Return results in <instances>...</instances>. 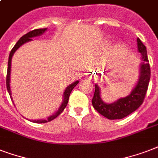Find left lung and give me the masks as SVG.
<instances>
[{
  "instance_id": "8db88e82",
  "label": "left lung",
  "mask_w": 158,
  "mask_h": 158,
  "mask_svg": "<svg viewBox=\"0 0 158 158\" xmlns=\"http://www.w3.org/2000/svg\"><path fill=\"white\" fill-rule=\"evenodd\" d=\"M138 50L142 55L143 63L140 66L139 79L136 86L129 96L119 99L113 103L107 104L103 102L100 95V89L95 85V92L92 99V104L94 109L109 120H118L127 116L138 108L144 101L149 84L151 70L147 56V50L139 38L137 39Z\"/></svg>"
}]
</instances>
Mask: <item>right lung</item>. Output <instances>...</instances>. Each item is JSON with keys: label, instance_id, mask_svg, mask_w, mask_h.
Here are the masks:
<instances>
[{"label": "right lung", "instance_id": "add662e5", "mask_svg": "<svg viewBox=\"0 0 158 158\" xmlns=\"http://www.w3.org/2000/svg\"><path fill=\"white\" fill-rule=\"evenodd\" d=\"M47 30V28H38V29H34V30H32L30 32H28V33H26L23 37H21L19 38V40L16 43V44L15 45L12 50H11L10 53V56H9V60H8V67H7V74H6V88H7V90H8V93L10 94V96H11L10 93V66H11V59H12V56H13L14 53L15 52V51L18 49L21 45H23V43H27V42H29V41L33 40L32 38H34V37H38V36L42 35L45 31ZM79 82L77 80L76 82H74L73 84H71L70 85L67 87L65 90H64V100H63V102H62L61 106H60V108L58 109L56 112L55 113L54 115H51L47 119V120H33L34 123H46L48 122V121H51V120H54L55 118H56L58 115L60 114V113L64 110V109L66 107L67 103H68V101H69V95H70V93L73 90L74 87L76 86L77 84H79ZM12 99V98H10Z\"/></svg>", "mask_w": 158, "mask_h": 158}]
</instances>
